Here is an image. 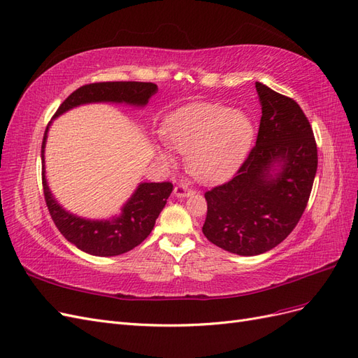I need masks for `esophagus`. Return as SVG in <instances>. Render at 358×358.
I'll use <instances>...</instances> for the list:
<instances>
[{
  "mask_svg": "<svg viewBox=\"0 0 358 358\" xmlns=\"http://www.w3.org/2000/svg\"><path fill=\"white\" fill-rule=\"evenodd\" d=\"M175 196L178 197V199H183V197H188V196H192V189L188 187V185H185V183H180V185H176L175 187Z\"/></svg>",
  "mask_w": 358,
  "mask_h": 358,
  "instance_id": "1",
  "label": "esophagus"
}]
</instances>
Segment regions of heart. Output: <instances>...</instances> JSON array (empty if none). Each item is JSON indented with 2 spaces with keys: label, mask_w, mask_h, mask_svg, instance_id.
<instances>
[{
  "label": "heart",
  "mask_w": 358,
  "mask_h": 358,
  "mask_svg": "<svg viewBox=\"0 0 358 358\" xmlns=\"http://www.w3.org/2000/svg\"><path fill=\"white\" fill-rule=\"evenodd\" d=\"M162 133L171 149L187 155L194 178L213 183L239 169L254 143L255 125L245 110L194 103L170 113ZM157 155L164 162L173 161L166 148L157 146Z\"/></svg>",
  "instance_id": "heart-1"
}]
</instances>
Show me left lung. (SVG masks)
Wrapping results in <instances>:
<instances>
[{
	"label": "left lung",
	"instance_id": "8db88e82",
	"mask_svg": "<svg viewBox=\"0 0 358 358\" xmlns=\"http://www.w3.org/2000/svg\"><path fill=\"white\" fill-rule=\"evenodd\" d=\"M255 88L263 113L255 146L231 180L204 194L203 234L243 257L270 251L294 230L318 167L315 137L300 106L259 82Z\"/></svg>",
	"mask_w": 358,
	"mask_h": 358
}]
</instances>
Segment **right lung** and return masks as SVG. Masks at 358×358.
<instances>
[{
	"mask_svg": "<svg viewBox=\"0 0 358 358\" xmlns=\"http://www.w3.org/2000/svg\"><path fill=\"white\" fill-rule=\"evenodd\" d=\"M157 91L158 86L155 83L146 82H101L85 85L69 95L53 119L74 107L91 103L145 107ZM50 124L52 121L46 128L41 145L43 189H45L48 209L58 230L76 248L95 257H115L131 251L152 231L158 215L164 209L173 191V185L170 182H140L131 197L121 208V213L109 220H88L66 210L53 197L46 179L45 148Z\"/></svg>",
	"mask_w": 358,
	"mask_h": 358,
	"instance_id": "1",
	"label": "right lung"
}]
</instances>
